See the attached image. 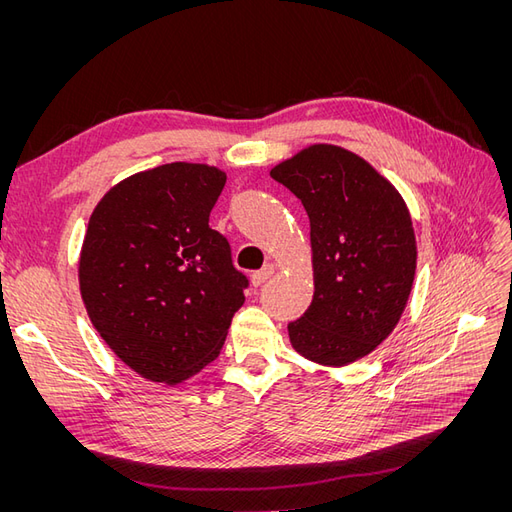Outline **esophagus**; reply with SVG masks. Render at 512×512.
Instances as JSON below:
<instances>
[{"instance_id": "34e87169", "label": "esophagus", "mask_w": 512, "mask_h": 512, "mask_svg": "<svg viewBox=\"0 0 512 512\" xmlns=\"http://www.w3.org/2000/svg\"><path fill=\"white\" fill-rule=\"evenodd\" d=\"M273 273H275V267H273V265H265L260 271H254V273H252V284H254V286H262V284H265V282L269 280V277H271Z\"/></svg>"}]
</instances>
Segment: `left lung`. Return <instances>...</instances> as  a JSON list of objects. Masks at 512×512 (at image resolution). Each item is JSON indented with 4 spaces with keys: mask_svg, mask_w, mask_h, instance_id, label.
Segmentation results:
<instances>
[{
    "mask_svg": "<svg viewBox=\"0 0 512 512\" xmlns=\"http://www.w3.org/2000/svg\"><path fill=\"white\" fill-rule=\"evenodd\" d=\"M309 218L314 299L288 324L305 359L342 367L376 350L408 303L416 239L404 198L356 153L312 145L271 168Z\"/></svg>",
    "mask_w": 512,
    "mask_h": 512,
    "instance_id": "left-lung-1",
    "label": "left lung"
}]
</instances>
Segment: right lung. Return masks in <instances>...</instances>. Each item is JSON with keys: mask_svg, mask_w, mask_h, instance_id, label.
<instances>
[{"mask_svg": "<svg viewBox=\"0 0 512 512\" xmlns=\"http://www.w3.org/2000/svg\"><path fill=\"white\" fill-rule=\"evenodd\" d=\"M226 173L173 162L108 190L89 218L81 297L100 337L136 374L179 384L209 365L243 305L247 277L209 228Z\"/></svg>", "mask_w": 512, "mask_h": 512, "instance_id": "add662e5", "label": "right lung"}]
</instances>
